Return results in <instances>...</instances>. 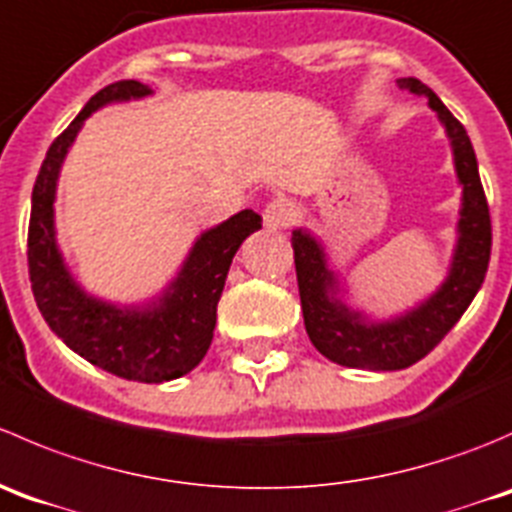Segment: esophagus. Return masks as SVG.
I'll return each mask as SVG.
<instances>
[{
  "label": "esophagus",
  "instance_id": "34e87169",
  "mask_svg": "<svg viewBox=\"0 0 512 512\" xmlns=\"http://www.w3.org/2000/svg\"><path fill=\"white\" fill-rule=\"evenodd\" d=\"M291 221H293L291 201H286V199L268 201L266 209H263V224H266L268 229H273V231L286 229V226L291 224Z\"/></svg>",
  "mask_w": 512,
  "mask_h": 512
}]
</instances>
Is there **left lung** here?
<instances>
[{"label": "left lung", "mask_w": 512, "mask_h": 512, "mask_svg": "<svg viewBox=\"0 0 512 512\" xmlns=\"http://www.w3.org/2000/svg\"><path fill=\"white\" fill-rule=\"evenodd\" d=\"M398 86L411 94L426 96L453 151L455 176L463 191L455 226L458 239L450 256L448 276L418 306L378 321L343 301V276L333 271L326 246L311 231L296 229L291 236L308 338L328 361L363 371H401L421 361L443 341L483 286L493 239L478 159L463 124L450 114L430 86L413 77L398 79Z\"/></svg>", "instance_id": "left-lung-1"}]
</instances>
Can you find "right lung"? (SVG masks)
Masks as SVG:
<instances>
[{
  "mask_svg": "<svg viewBox=\"0 0 512 512\" xmlns=\"http://www.w3.org/2000/svg\"><path fill=\"white\" fill-rule=\"evenodd\" d=\"M151 94V86L134 79L104 86L86 101L64 134L54 139L34 181L27 258L39 311L74 353L126 381L164 383L194 371L209 351L216 306L231 261L246 236L261 229V216L244 209L214 229H206L194 241L179 273L151 301L119 306L84 291L57 244L54 201L59 171L94 111Z\"/></svg>",
  "mask_w": 512,
  "mask_h": 512,
  "instance_id": "add662e5",
  "label": "right lung"
}]
</instances>
